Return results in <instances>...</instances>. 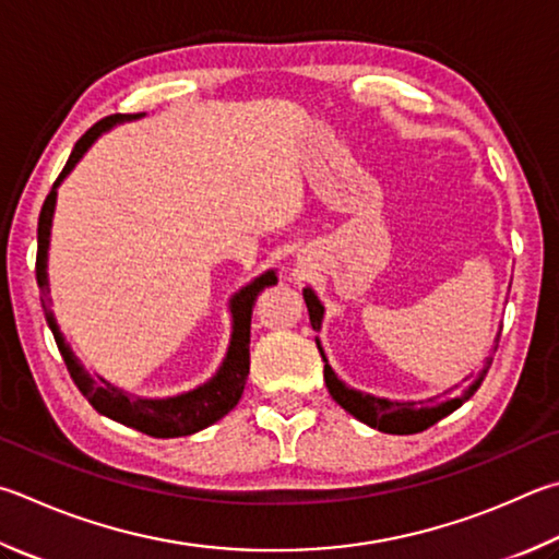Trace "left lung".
<instances>
[{
  "mask_svg": "<svg viewBox=\"0 0 559 559\" xmlns=\"http://www.w3.org/2000/svg\"><path fill=\"white\" fill-rule=\"evenodd\" d=\"M302 298H306L312 330H320L322 314H324L322 302L318 300V296H314L310 288L302 290ZM314 342H318V349L324 359L320 340H314ZM496 347H499V337H496ZM489 369H491V359H486L484 369L479 371V377H474L469 383L464 385V389H456L454 395L448 393V395H442V399H432L428 403L389 401V399H377V395H371V393H361L357 389H349L347 383H342L337 379V373L332 371L328 359H324V383H328L332 399L337 401L344 411L352 413L354 418L367 423L369 428H377V430L389 432V435H413V432L428 430L430 425H435L442 418H448V415L460 408L462 403L469 401L472 395L479 391V385L486 379Z\"/></svg>",
  "mask_w": 559,
  "mask_h": 559,
  "instance_id": "1",
  "label": "left lung"
}]
</instances>
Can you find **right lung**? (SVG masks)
<instances>
[{"mask_svg": "<svg viewBox=\"0 0 559 559\" xmlns=\"http://www.w3.org/2000/svg\"><path fill=\"white\" fill-rule=\"evenodd\" d=\"M144 115H109L99 119L95 127H90L83 136L78 139V144L70 154L63 174L58 176L53 188L44 200V207H40L38 215V251H36V281L40 290V306L46 312V322L50 332H53L56 344L60 354H63L66 367L73 377L80 393L85 395L90 405L97 413L107 415V418L117 420L127 428H134L139 432H146L151 438H182V435H192L198 430H205L207 425L217 423L219 418L235 408L239 403L241 393H245L247 377H249V337H251V310L253 302H257L259 293L276 283V273L266 271L257 281H251L249 286L235 293V298L229 300L231 308V340L227 357L222 361L219 371L212 377L207 383L198 385L188 393L174 395V399H136L127 391L117 389L103 377H90V373L80 367L75 354L60 334L53 312H50V298H48V239H50V222H53V210H56V188L63 182V178L75 168V164L83 158L85 151L93 146V141L107 131L109 127L119 124V121L139 119Z\"/></svg>", "mask_w": 559, "mask_h": 559, "instance_id": "obj_1", "label": "right lung"}]
</instances>
